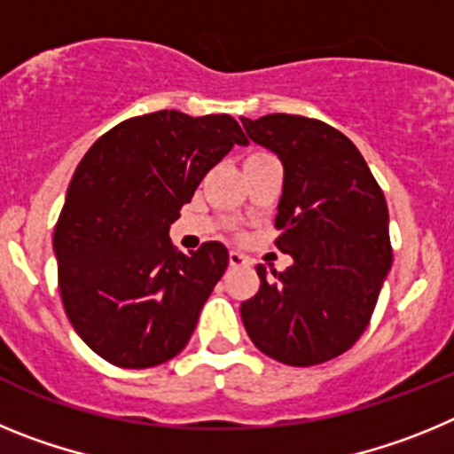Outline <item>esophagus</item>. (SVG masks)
<instances>
[{"label": "esophagus", "instance_id": "esophagus-1", "mask_svg": "<svg viewBox=\"0 0 454 454\" xmlns=\"http://www.w3.org/2000/svg\"><path fill=\"white\" fill-rule=\"evenodd\" d=\"M247 263H250V259H247V256L243 254V252H239V250H231L230 252V266L240 268V266H247Z\"/></svg>", "mask_w": 454, "mask_h": 454}]
</instances>
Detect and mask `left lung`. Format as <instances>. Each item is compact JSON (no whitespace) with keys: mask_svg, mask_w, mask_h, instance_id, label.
I'll return each mask as SVG.
<instances>
[{"mask_svg":"<svg viewBox=\"0 0 454 454\" xmlns=\"http://www.w3.org/2000/svg\"><path fill=\"white\" fill-rule=\"evenodd\" d=\"M240 122L284 166L275 246L293 256L275 279L256 266L262 286L240 318L277 362H330L364 334L391 270L387 200L362 152L330 124L288 114Z\"/></svg>","mask_w":454,"mask_h":454,"instance_id":"obj_1","label":"left lung"}]
</instances>
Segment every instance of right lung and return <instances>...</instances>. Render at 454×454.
<instances>
[{
	"label": "right lung",
	"mask_w": 454,
	"mask_h": 454,
	"mask_svg": "<svg viewBox=\"0 0 454 454\" xmlns=\"http://www.w3.org/2000/svg\"><path fill=\"white\" fill-rule=\"evenodd\" d=\"M234 145L247 138L231 115L156 111L108 129L72 175L54 230L59 288L108 364L152 368L186 348L230 252L208 240L184 254L168 230Z\"/></svg>",
	"instance_id": "obj_1"
}]
</instances>
